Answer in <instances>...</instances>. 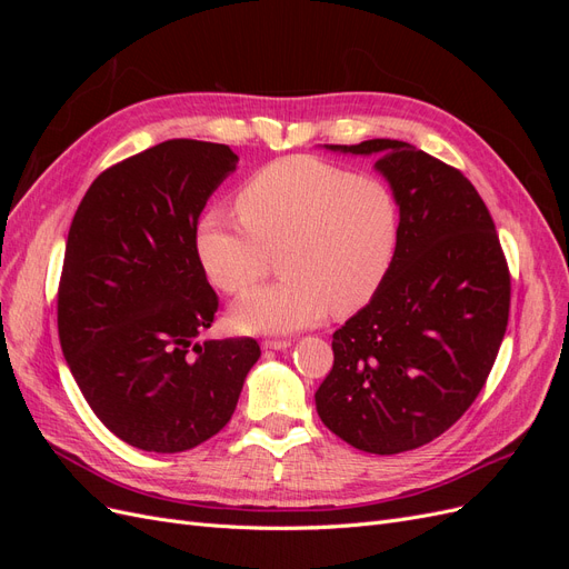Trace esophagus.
<instances>
[{"instance_id":"esophagus-1","label":"esophagus","mask_w":569,"mask_h":569,"mask_svg":"<svg viewBox=\"0 0 569 569\" xmlns=\"http://www.w3.org/2000/svg\"><path fill=\"white\" fill-rule=\"evenodd\" d=\"M291 347V339H263V349H274V351H282Z\"/></svg>"}]
</instances>
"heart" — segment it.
Listing matches in <instances>:
<instances>
[{
  "label": "heart",
  "mask_w": 569,
  "mask_h": 569,
  "mask_svg": "<svg viewBox=\"0 0 569 569\" xmlns=\"http://www.w3.org/2000/svg\"><path fill=\"white\" fill-rule=\"evenodd\" d=\"M237 213H206L197 251L216 287L242 295L280 251L284 278L234 303L237 327L289 332L360 311L385 284L401 234L391 187L308 153L263 166L237 192Z\"/></svg>",
  "instance_id": "obj_1"
}]
</instances>
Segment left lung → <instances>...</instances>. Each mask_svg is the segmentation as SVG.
<instances>
[{"mask_svg":"<svg viewBox=\"0 0 569 569\" xmlns=\"http://www.w3.org/2000/svg\"><path fill=\"white\" fill-rule=\"evenodd\" d=\"M330 149L380 153L401 234L380 291L332 335L318 416L366 453L420 449L487 385L510 316L506 253L487 203L458 168L399 140Z\"/></svg>","mask_w":569,"mask_h":569,"instance_id":"8db88e82","label":"left lung"}]
</instances>
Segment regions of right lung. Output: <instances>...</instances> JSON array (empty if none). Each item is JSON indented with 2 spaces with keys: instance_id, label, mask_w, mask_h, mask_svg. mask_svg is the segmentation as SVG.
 Instances as JSON below:
<instances>
[{
  "instance_id": "right-lung-1",
  "label": "right lung",
  "mask_w": 569,
  "mask_h": 569,
  "mask_svg": "<svg viewBox=\"0 0 569 569\" xmlns=\"http://www.w3.org/2000/svg\"><path fill=\"white\" fill-rule=\"evenodd\" d=\"M228 144L168 140L107 168L68 230L59 341L94 416L134 449L180 453L226 427L261 356L251 337L197 341L218 295L197 251Z\"/></svg>"
}]
</instances>
